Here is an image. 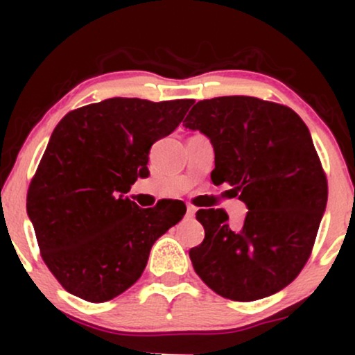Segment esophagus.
<instances>
[{
  "instance_id": "obj_1",
  "label": "esophagus",
  "mask_w": 355,
  "mask_h": 355,
  "mask_svg": "<svg viewBox=\"0 0 355 355\" xmlns=\"http://www.w3.org/2000/svg\"><path fill=\"white\" fill-rule=\"evenodd\" d=\"M195 211H197V207H193V205H187V214H189V217H193L195 215Z\"/></svg>"
}]
</instances>
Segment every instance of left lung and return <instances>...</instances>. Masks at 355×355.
Wrapping results in <instances>:
<instances>
[{"label":"left lung","mask_w":355,"mask_h":355,"mask_svg":"<svg viewBox=\"0 0 355 355\" xmlns=\"http://www.w3.org/2000/svg\"><path fill=\"white\" fill-rule=\"evenodd\" d=\"M211 141V182L247 205L242 229L202 209L205 239L190 248L195 272L225 299L250 302L282 291L311 255L327 205V178L311 132L294 110L254 96L202 100L183 121Z\"/></svg>","instance_id":"8db88e82"}]
</instances>
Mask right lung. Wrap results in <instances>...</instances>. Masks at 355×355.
<instances>
[{"label": "right lung", "instance_id": "right-lung-1", "mask_svg": "<svg viewBox=\"0 0 355 355\" xmlns=\"http://www.w3.org/2000/svg\"><path fill=\"white\" fill-rule=\"evenodd\" d=\"M191 103L108 98L67 113L53 130L26 211L64 291L95 304L120 295L140 279L157 239L183 218L180 200L140 209L125 193L148 177L150 148Z\"/></svg>", "mask_w": 355, "mask_h": 355}]
</instances>
